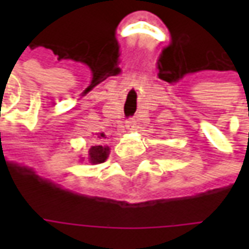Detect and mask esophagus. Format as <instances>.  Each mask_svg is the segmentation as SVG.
I'll use <instances>...</instances> for the list:
<instances>
[{"mask_svg":"<svg viewBox=\"0 0 249 249\" xmlns=\"http://www.w3.org/2000/svg\"><path fill=\"white\" fill-rule=\"evenodd\" d=\"M136 126V121L133 119H129L128 121H126V128L128 129H133Z\"/></svg>","mask_w":249,"mask_h":249,"instance_id":"34e87169","label":"esophagus"}]
</instances>
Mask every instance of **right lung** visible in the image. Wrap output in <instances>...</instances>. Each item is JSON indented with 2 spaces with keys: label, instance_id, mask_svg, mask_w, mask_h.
Returning a JSON list of instances; mask_svg holds the SVG:
<instances>
[{
  "label": "right lung",
  "instance_id": "add662e5",
  "mask_svg": "<svg viewBox=\"0 0 249 249\" xmlns=\"http://www.w3.org/2000/svg\"><path fill=\"white\" fill-rule=\"evenodd\" d=\"M98 139H105L104 133L98 135ZM109 156V146L105 145H94L90 148L89 151V161L92 164H101L104 162Z\"/></svg>",
  "mask_w": 249,
  "mask_h": 249
}]
</instances>
